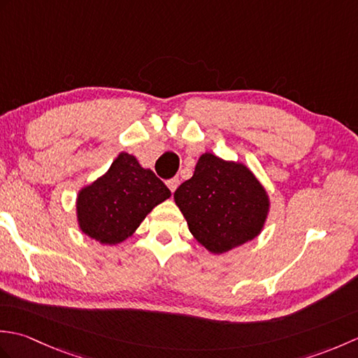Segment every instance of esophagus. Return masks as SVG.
I'll list each match as a JSON object with an SVG mask.
<instances>
[{
	"instance_id": "1",
	"label": "esophagus",
	"mask_w": 358,
	"mask_h": 358,
	"mask_svg": "<svg viewBox=\"0 0 358 358\" xmlns=\"http://www.w3.org/2000/svg\"><path fill=\"white\" fill-rule=\"evenodd\" d=\"M167 187H169L171 189V192H175V189H177L178 187V185H180V180L177 178V177H175V178H171V180H167Z\"/></svg>"
}]
</instances>
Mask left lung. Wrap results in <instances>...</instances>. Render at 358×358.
Here are the masks:
<instances>
[{
  "label": "left lung",
  "mask_w": 358,
  "mask_h": 358,
  "mask_svg": "<svg viewBox=\"0 0 358 358\" xmlns=\"http://www.w3.org/2000/svg\"><path fill=\"white\" fill-rule=\"evenodd\" d=\"M173 200L195 240L212 254H224L254 240L269 212V196L243 163L203 154L192 178L181 183Z\"/></svg>",
  "instance_id": "left-lung-1"
}]
</instances>
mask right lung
<instances>
[{"mask_svg":"<svg viewBox=\"0 0 358 358\" xmlns=\"http://www.w3.org/2000/svg\"><path fill=\"white\" fill-rule=\"evenodd\" d=\"M169 196L171 191L154 172L121 152L103 177L78 192L80 229L101 245H118Z\"/></svg>","mask_w":358,"mask_h":358,"instance_id":"obj_1","label":"right lung"}]
</instances>
